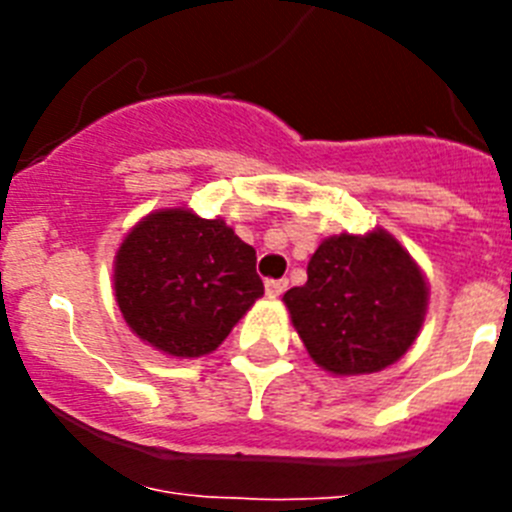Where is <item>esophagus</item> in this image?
Listing matches in <instances>:
<instances>
[{
    "label": "esophagus",
    "instance_id": "1",
    "mask_svg": "<svg viewBox=\"0 0 512 512\" xmlns=\"http://www.w3.org/2000/svg\"><path fill=\"white\" fill-rule=\"evenodd\" d=\"M284 289H287V279H269L266 282V295L269 297L284 295Z\"/></svg>",
    "mask_w": 512,
    "mask_h": 512
}]
</instances>
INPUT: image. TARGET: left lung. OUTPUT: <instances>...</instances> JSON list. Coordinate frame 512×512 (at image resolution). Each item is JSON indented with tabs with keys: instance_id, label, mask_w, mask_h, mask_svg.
Returning a JSON list of instances; mask_svg holds the SVG:
<instances>
[{
	"instance_id": "left-lung-1",
	"label": "left lung",
	"mask_w": 512,
	"mask_h": 512,
	"mask_svg": "<svg viewBox=\"0 0 512 512\" xmlns=\"http://www.w3.org/2000/svg\"><path fill=\"white\" fill-rule=\"evenodd\" d=\"M284 305L315 364L333 374H372L413 346L428 287L384 230L341 233L312 253L307 282L289 289Z\"/></svg>"
}]
</instances>
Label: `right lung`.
<instances>
[{
	"mask_svg": "<svg viewBox=\"0 0 512 512\" xmlns=\"http://www.w3.org/2000/svg\"><path fill=\"white\" fill-rule=\"evenodd\" d=\"M264 295L256 251L223 220L189 210L143 217L115 259V297L138 338L169 356H202Z\"/></svg>",
	"mask_w": 512,
	"mask_h": 512,
	"instance_id": "add662e5",
	"label": "right lung"
}]
</instances>
